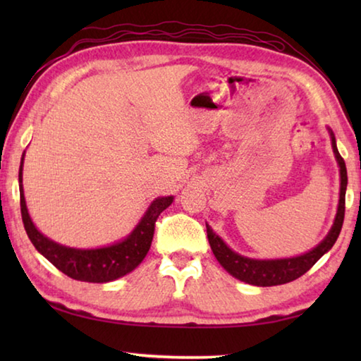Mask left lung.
Listing matches in <instances>:
<instances>
[{"mask_svg":"<svg viewBox=\"0 0 361 361\" xmlns=\"http://www.w3.org/2000/svg\"><path fill=\"white\" fill-rule=\"evenodd\" d=\"M331 138V148L334 152L336 162L339 167V202L338 210H336V216L333 226L329 228L328 234L325 235L319 245L310 248L309 252L290 256V258H276V259H259V258H248L232 250L228 243H226L221 237H219L212 226L207 224V235H209V242L212 247V252L215 255L219 264H221L226 271H228L232 277H235L240 282H245L255 286H276L293 282L298 277H301L312 267L317 261H319L323 255L328 253L334 242L338 240L339 232L344 223V212H345V189H347V169L344 159L341 157L338 146H336V138L333 130L326 127Z\"/></svg>","mask_w":361,"mask_h":361,"instance_id":"left-lung-1","label":"left lung"}]
</instances>
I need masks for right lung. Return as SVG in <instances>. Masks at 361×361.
Instances as JSON below:
<instances>
[{
  "instance_id": "right-lung-1",
  "label": "right lung",
  "mask_w": 361,
  "mask_h": 361,
  "mask_svg": "<svg viewBox=\"0 0 361 361\" xmlns=\"http://www.w3.org/2000/svg\"><path fill=\"white\" fill-rule=\"evenodd\" d=\"M23 161H25V152L22 154L19 169L20 212L23 226H25L28 239L32 240L35 248L49 262H52L65 276L90 283L113 282V280L127 276L133 269L142 264L145 256L149 252L152 235H154L156 219L167 207L172 205L175 199L173 195H162V197H156L152 200L143 213V216L135 224V228L124 239L97 248L66 247L42 234L35 226L32 216H30L22 185Z\"/></svg>"
}]
</instances>
